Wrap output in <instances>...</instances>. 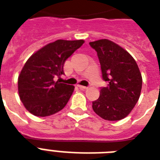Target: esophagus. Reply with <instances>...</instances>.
Listing matches in <instances>:
<instances>
[{
	"instance_id": "obj_1",
	"label": "esophagus",
	"mask_w": 160,
	"mask_h": 160,
	"mask_svg": "<svg viewBox=\"0 0 160 160\" xmlns=\"http://www.w3.org/2000/svg\"><path fill=\"white\" fill-rule=\"evenodd\" d=\"M78 88L80 89H87V88H88V87H86V86H82V85H78Z\"/></svg>"
}]
</instances>
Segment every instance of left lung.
Wrapping results in <instances>:
<instances>
[{
  "mask_svg": "<svg viewBox=\"0 0 160 160\" xmlns=\"http://www.w3.org/2000/svg\"><path fill=\"white\" fill-rule=\"evenodd\" d=\"M89 44L97 52L102 79L108 82L92 102V109L105 120L122 119L140 96L143 81L139 68L133 57L112 41L101 39Z\"/></svg>",
  "mask_w": 160,
  "mask_h": 160,
  "instance_id": "left-lung-1",
  "label": "left lung"
}]
</instances>
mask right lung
<instances>
[{
	"instance_id": "right-lung-1",
	"label": "right lung",
	"mask_w": 160,
	"mask_h": 160,
	"mask_svg": "<svg viewBox=\"0 0 160 160\" xmlns=\"http://www.w3.org/2000/svg\"><path fill=\"white\" fill-rule=\"evenodd\" d=\"M84 43L83 40H58L31 56L18 77L20 99L32 114L47 117L66 106L74 86L62 83L65 61Z\"/></svg>"
}]
</instances>
